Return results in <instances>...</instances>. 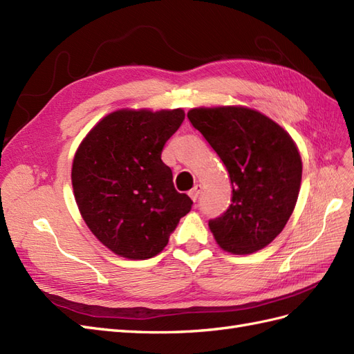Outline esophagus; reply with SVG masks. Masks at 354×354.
<instances>
[{"mask_svg":"<svg viewBox=\"0 0 354 354\" xmlns=\"http://www.w3.org/2000/svg\"><path fill=\"white\" fill-rule=\"evenodd\" d=\"M201 193H202V187L201 185H198V184H196L194 187H193V189H192V192H189L188 194H189V197H192V201H197V198H198V196H201Z\"/></svg>","mask_w":354,"mask_h":354,"instance_id":"1","label":"esophagus"}]
</instances>
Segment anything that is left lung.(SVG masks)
Wrapping results in <instances>:
<instances>
[{
  "label": "left lung",
  "instance_id": "1",
  "mask_svg": "<svg viewBox=\"0 0 354 354\" xmlns=\"http://www.w3.org/2000/svg\"><path fill=\"white\" fill-rule=\"evenodd\" d=\"M188 120L229 171L232 203L209 229L220 247L251 254L274 241L292 215L302 179L295 142L268 116L252 109H192Z\"/></svg>",
  "mask_w": 354,
  "mask_h": 354
}]
</instances>
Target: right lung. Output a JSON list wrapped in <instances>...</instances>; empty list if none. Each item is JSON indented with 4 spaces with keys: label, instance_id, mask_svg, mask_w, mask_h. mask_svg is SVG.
<instances>
[{
    "label": "right lung",
    "instance_id": "right-lung-1",
    "mask_svg": "<svg viewBox=\"0 0 354 354\" xmlns=\"http://www.w3.org/2000/svg\"><path fill=\"white\" fill-rule=\"evenodd\" d=\"M185 113L118 111L80 143L71 169L79 211L89 230L115 254L157 256L193 201L178 193L161 152Z\"/></svg>",
    "mask_w": 354,
    "mask_h": 354
}]
</instances>
